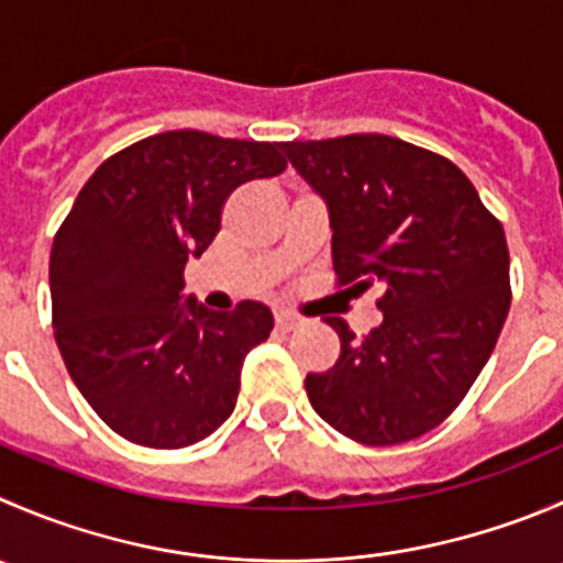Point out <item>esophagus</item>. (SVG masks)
I'll use <instances>...</instances> for the list:
<instances>
[{
	"instance_id": "esophagus-1",
	"label": "esophagus",
	"mask_w": 563,
	"mask_h": 563,
	"mask_svg": "<svg viewBox=\"0 0 563 563\" xmlns=\"http://www.w3.org/2000/svg\"><path fill=\"white\" fill-rule=\"evenodd\" d=\"M275 324H277V330L288 332V330H294V327L302 324V319H299L297 313H288V310H277V313H275Z\"/></svg>"
}]
</instances>
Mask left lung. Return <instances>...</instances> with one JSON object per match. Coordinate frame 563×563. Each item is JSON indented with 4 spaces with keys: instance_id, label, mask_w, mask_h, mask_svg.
I'll return each mask as SVG.
<instances>
[{
    "instance_id": "8db88e82",
    "label": "left lung",
    "mask_w": 563,
    "mask_h": 563,
    "mask_svg": "<svg viewBox=\"0 0 563 563\" xmlns=\"http://www.w3.org/2000/svg\"><path fill=\"white\" fill-rule=\"evenodd\" d=\"M327 200L338 286H379L382 324L341 338L335 365L305 376L316 412L343 438L398 445L440 427L487 365L511 305L509 247L471 178L387 134L283 143Z\"/></svg>"
}]
</instances>
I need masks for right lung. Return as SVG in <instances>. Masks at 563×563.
I'll return each instance as SVG.
<instances>
[{"label":"right lung","instance_id":"obj_1","mask_svg":"<svg viewBox=\"0 0 563 563\" xmlns=\"http://www.w3.org/2000/svg\"><path fill=\"white\" fill-rule=\"evenodd\" d=\"M286 165L280 143L162 131L109 156L70 206L48 261L54 338L129 443L187 449L236 407L244 357L275 319L261 302L181 305L184 266L214 242L233 189Z\"/></svg>","mask_w":563,"mask_h":563}]
</instances>
